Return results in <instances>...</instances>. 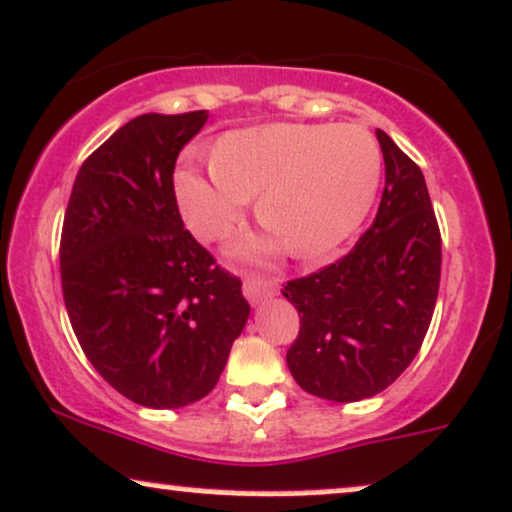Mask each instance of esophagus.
I'll return each mask as SVG.
<instances>
[{"instance_id":"34e87169","label":"esophagus","mask_w":512,"mask_h":512,"mask_svg":"<svg viewBox=\"0 0 512 512\" xmlns=\"http://www.w3.org/2000/svg\"><path fill=\"white\" fill-rule=\"evenodd\" d=\"M275 290H278V282L268 278H258V275H249L244 278V294L251 304L263 302V299L273 297Z\"/></svg>"}]
</instances>
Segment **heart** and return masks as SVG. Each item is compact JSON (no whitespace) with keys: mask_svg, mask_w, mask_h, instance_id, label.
Wrapping results in <instances>:
<instances>
[{"mask_svg":"<svg viewBox=\"0 0 512 512\" xmlns=\"http://www.w3.org/2000/svg\"><path fill=\"white\" fill-rule=\"evenodd\" d=\"M210 167L213 179L182 170L174 184L198 239L218 242L230 234L246 201L258 198V222L292 256L318 258L345 242L369 213L383 155L357 124H263L218 138Z\"/></svg>","mask_w":512,"mask_h":512,"instance_id":"b5f03b06","label":"heart"}]
</instances>
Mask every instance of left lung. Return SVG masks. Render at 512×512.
Listing matches in <instances>:
<instances>
[{"mask_svg": "<svg viewBox=\"0 0 512 512\" xmlns=\"http://www.w3.org/2000/svg\"><path fill=\"white\" fill-rule=\"evenodd\" d=\"M386 186L371 227L350 254L290 280L299 314L287 366L306 393L333 402L374 398L426 338L441 282V230L417 162L376 131Z\"/></svg>", "mask_w": 512, "mask_h": 512, "instance_id": "obj_1", "label": "left lung"}]
</instances>
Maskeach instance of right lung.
Here are the masks:
<instances>
[{
  "label": "right lung",
  "instance_id": "1",
  "mask_svg": "<svg viewBox=\"0 0 512 512\" xmlns=\"http://www.w3.org/2000/svg\"><path fill=\"white\" fill-rule=\"evenodd\" d=\"M208 112L141 114L88 155L64 213L66 314L124 398L174 410L206 398L249 318L242 280L184 230L179 150Z\"/></svg>",
  "mask_w": 512,
  "mask_h": 512
}]
</instances>
